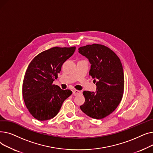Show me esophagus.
Instances as JSON below:
<instances>
[{
  "label": "esophagus",
  "mask_w": 153,
  "mask_h": 153,
  "mask_svg": "<svg viewBox=\"0 0 153 153\" xmlns=\"http://www.w3.org/2000/svg\"><path fill=\"white\" fill-rule=\"evenodd\" d=\"M82 93V92L81 91H78V90H74L73 91V95H79L81 94Z\"/></svg>",
  "instance_id": "obj_1"
}]
</instances>
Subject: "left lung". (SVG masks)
Masks as SVG:
<instances>
[{"instance_id": "1", "label": "left lung", "mask_w": 153, "mask_h": 153, "mask_svg": "<svg viewBox=\"0 0 153 153\" xmlns=\"http://www.w3.org/2000/svg\"><path fill=\"white\" fill-rule=\"evenodd\" d=\"M91 64L89 76L97 79L96 92L84 91L85 102L80 106L89 117L102 119L111 114L121 102L124 92V73L118 56L109 48L100 44L79 48Z\"/></svg>"}]
</instances>
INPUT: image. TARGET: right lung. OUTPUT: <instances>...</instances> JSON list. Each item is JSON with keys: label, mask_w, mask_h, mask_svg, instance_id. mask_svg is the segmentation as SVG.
Instances as JSON below:
<instances>
[{"label": "right lung", "mask_w": 153, "mask_h": 153, "mask_svg": "<svg viewBox=\"0 0 153 153\" xmlns=\"http://www.w3.org/2000/svg\"><path fill=\"white\" fill-rule=\"evenodd\" d=\"M76 47H53L38 54L27 69L22 95L30 114L39 121L54 118L62 103L72 94L53 84L62 64L74 54Z\"/></svg>", "instance_id": "add662e5"}]
</instances>
